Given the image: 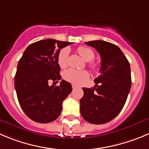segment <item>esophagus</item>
Segmentation results:
<instances>
[{"label":"esophagus","instance_id":"obj_1","mask_svg":"<svg viewBox=\"0 0 149 149\" xmlns=\"http://www.w3.org/2000/svg\"><path fill=\"white\" fill-rule=\"evenodd\" d=\"M72 88H73V89H76V88H77V86H76V85H75V84H72Z\"/></svg>","mask_w":149,"mask_h":149}]
</instances>
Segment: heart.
Here are the masks:
<instances>
[{
    "label": "heart",
    "instance_id": "obj_1",
    "mask_svg": "<svg viewBox=\"0 0 149 149\" xmlns=\"http://www.w3.org/2000/svg\"><path fill=\"white\" fill-rule=\"evenodd\" d=\"M79 55L86 62H89L95 57V53L92 49L86 47H79L77 49ZM69 52L67 49H63L57 55V63L61 68H65L68 65ZM89 67L92 70H96L98 65L94 62H89ZM89 74L84 70H77L75 69H68L63 73V78L68 81L74 84H80L88 79Z\"/></svg>",
    "mask_w": 149,
    "mask_h": 149
}]
</instances>
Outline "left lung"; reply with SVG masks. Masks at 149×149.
I'll list each match as a JSON object with an SVG mask.
<instances>
[{"label": "left lung", "instance_id": "1", "mask_svg": "<svg viewBox=\"0 0 149 149\" xmlns=\"http://www.w3.org/2000/svg\"><path fill=\"white\" fill-rule=\"evenodd\" d=\"M101 57L100 74L93 88H82L80 100L82 117L89 123L101 125L114 119L122 111L131 88L130 63L120 49L104 41L85 42Z\"/></svg>", "mask_w": 149, "mask_h": 149}]
</instances>
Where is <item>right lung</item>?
Here are the masks:
<instances>
[{
    "label": "right lung",
    "mask_w": 149,
    "mask_h": 149,
    "mask_svg": "<svg viewBox=\"0 0 149 149\" xmlns=\"http://www.w3.org/2000/svg\"><path fill=\"white\" fill-rule=\"evenodd\" d=\"M71 42L41 40L27 47L17 65L14 87L22 109L33 121L49 123L59 117L63 102L72 91L70 83L62 80L59 86L49 81L61 79L57 55Z\"/></svg>",
    "instance_id": "right-lung-1"
}]
</instances>
